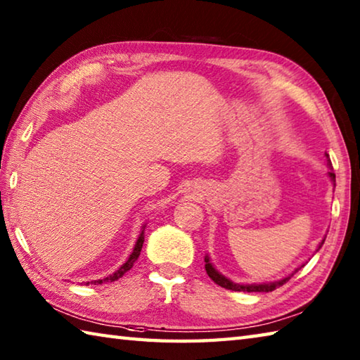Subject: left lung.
Returning a JSON list of instances; mask_svg holds the SVG:
<instances>
[{"mask_svg":"<svg viewBox=\"0 0 360 360\" xmlns=\"http://www.w3.org/2000/svg\"><path fill=\"white\" fill-rule=\"evenodd\" d=\"M326 158H329L328 153H326ZM328 165H329V167H330V171L328 172V175H329V179H330V181H332V185L335 186V174H334V171H332L330 160L328 161ZM324 240H326V236H324V238L321 240V243L318 244V248H316L315 252H318V250L321 249V246L324 244ZM302 266H304V264H301V266H297L291 274H288V276H285V277H282V279L273 281V282L236 283V282H233V281H230L229 277L222 276V274L219 273V271L213 266V263H212V260H210L208 254L205 255V271H207V274L210 276V279H212L214 283H218V285H221L222 288H227V290H232V291H246V293H250V291H264V293H268V291H273V290H276V288H279L281 285H283V283L288 282V281L291 279V277H293Z\"/></svg>","mask_w":360,"mask_h":360,"instance_id":"left-lung-1","label":"left lung"}]
</instances>
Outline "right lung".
Instances as JSON below:
<instances>
[{
  "instance_id": "add662e5",
  "label": "right lung",
  "mask_w": 360,
  "mask_h": 360,
  "mask_svg": "<svg viewBox=\"0 0 360 360\" xmlns=\"http://www.w3.org/2000/svg\"><path fill=\"white\" fill-rule=\"evenodd\" d=\"M144 230H146V224H144V226H142V230H141V233H139V236H138L136 244H134V248H133V250H131L130 257H128L127 262H125L124 264H122V266H120L117 271H114L112 274H110V276H108V277H103V279L86 282L84 285H98V283H105V282H114V281L120 279V277L124 276V274L127 273V271H130V269L133 268L134 262L138 260V257H139V254H141V249H142V244H144Z\"/></svg>"
}]
</instances>
